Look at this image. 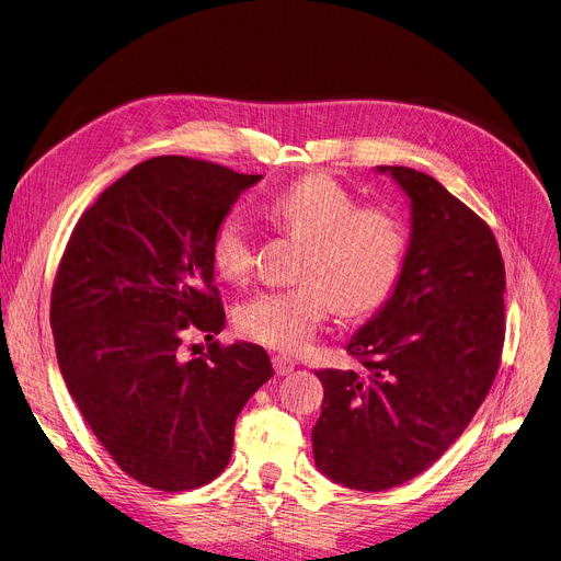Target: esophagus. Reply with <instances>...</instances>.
<instances>
[{
	"instance_id": "1",
	"label": "esophagus",
	"mask_w": 561,
	"mask_h": 561,
	"mask_svg": "<svg viewBox=\"0 0 561 561\" xmlns=\"http://www.w3.org/2000/svg\"><path fill=\"white\" fill-rule=\"evenodd\" d=\"M273 367L277 376H288L295 369V360L286 358V355H273Z\"/></svg>"
}]
</instances>
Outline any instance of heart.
<instances>
[{
  "label": "heart",
  "mask_w": 561,
  "mask_h": 561,
  "mask_svg": "<svg viewBox=\"0 0 561 561\" xmlns=\"http://www.w3.org/2000/svg\"><path fill=\"white\" fill-rule=\"evenodd\" d=\"M268 219L301 241L295 268L299 284L262 290L237 309L239 331L273 348L307 346L329 313L365 316L391 293L407 250L402 219L358 196L329 174L301 179L266 203ZM217 273L241 284L254 266V239L239 213L224 215L210 239Z\"/></svg>",
  "instance_id": "obj_1"
}]
</instances>
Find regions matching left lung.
Returning <instances> with one entry per match:
<instances>
[{
  "mask_svg": "<svg viewBox=\"0 0 561 561\" xmlns=\"http://www.w3.org/2000/svg\"><path fill=\"white\" fill-rule=\"evenodd\" d=\"M412 198V239L380 313L355 333V369H322L316 466L380 492L425 472L463 434L501 365L505 268L490 226L436 179L380 165Z\"/></svg>",
  "mask_w": 561,
  "mask_h": 561,
  "instance_id": "left-lung-1",
  "label": "left lung"
}]
</instances>
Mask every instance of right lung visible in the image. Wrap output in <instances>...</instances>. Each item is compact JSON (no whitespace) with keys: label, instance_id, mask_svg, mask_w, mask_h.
<instances>
[{"label":"right lung","instance_id":"right-lung-1","mask_svg":"<svg viewBox=\"0 0 561 561\" xmlns=\"http://www.w3.org/2000/svg\"><path fill=\"white\" fill-rule=\"evenodd\" d=\"M260 174L187 157L131 168L76 224L50 293V329L71 398L116 466L138 483L194 490L232 454L234 421L273 378L248 342L185 358V333L226 322L210 239ZM196 346V344H194Z\"/></svg>","mask_w":561,"mask_h":561}]
</instances>
